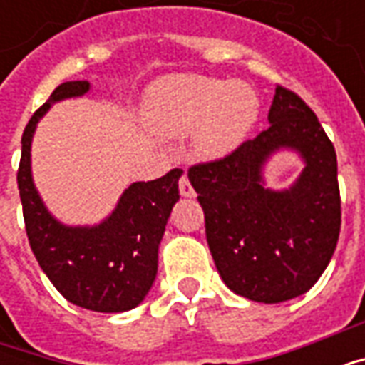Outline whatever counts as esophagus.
Returning <instances> with one entry per match:
<instances>
[{"label": "esophagus", "mask_w": 365, "mask_h": 365, "mask_svg": "<svg viewBox=\"0 0 365 365\" xmlns=\"http://www.w3.org/2000/svg\"><path fill=\"white\" fill-rule=\"evenodd\" d=\"M180 195L182 197H195V191L191 187L190 180H187V175L183 174L182 180H180Z\"/></svg>", "instance_id": "esophagus-1"}]
</instances>
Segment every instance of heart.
<instances>
[{
    "instance_id": "obj_1",
    "label": "heart",
    "mask_w": 365,
    "mask_h": 365,
    "mask_svg": "<svg viewBox=\"0 0 365 365\" xmlns=\"http://www.w3.org/2000/svg\"><path fill=\"white\" fill-rule=\"evenodd\" d=\"M260 115L250 83L225 82L201 74L166 76L144 96V123L170 138L191 135L199 160H221L248 140Z\"/></svg>"
}]
</instances>
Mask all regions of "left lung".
<instances>
[{
    "label": "left lung",
    "instance_id": "obj_1",
    "mask_svg": "<svg viewBox=\"0 0 365 365\" xmlns=\"http://www.w3.org/2000/svg\"><path fill=\"white\" fill-rule=\"evenodd\" d=\"M269 127L230 156L190 168L205 213V235L222 282L256 303H283L313 287L340 235L334 146L309 105L275 88ZM304 162L285 190L265 185L263 170L277 151Z\"/></svg>",
    "mask_w": 365,
    "mask_h": 365
}]
</instances>
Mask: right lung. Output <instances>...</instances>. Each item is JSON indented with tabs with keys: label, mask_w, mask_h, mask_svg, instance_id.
I'll return each instance as SVG.
<instances>
[{
	"label": "right lung",
	"mask_w": 365,
	"mask_h": 365,
	"mask_svg": "<svg viewBox=\"0 0 365 365\" xmlns=\"http://www.w3.org/2000/svg\"><path fill=\"white\" fill-rule=\"evenodd\" d=\"M88 80L60 83L31 117L21 138L17 172L27 237L38 266L64 297L97 313H123L140 305L158 272V246L172 207L180 199L182 170L152 182L130 183L117 205L97 225H66L44 205L31 168L36 125L52 105L83 97Z\"/></svg>",
	"instance_id": "obj_1"
}]
</instances>
